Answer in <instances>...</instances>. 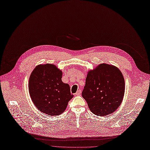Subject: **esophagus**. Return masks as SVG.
Listing matches in <instances>:
<instances>
[{
	"instance_id": "34e87169",
	"label": "esophagus",
	"mask_w": 150,
	"mask_h": 150,
	"mask_svg": "<svg viewBox=\"0 0 150 150\" xmlns=\"http://www.w3.org/2000/svg\"><path fill=\"white\" fill-rule=\"evenodd\" d=\"M81 89H79V90L77 91V92L75 93V95L76 96H80L81 94Z\"/></svg>"
}]
</instances>
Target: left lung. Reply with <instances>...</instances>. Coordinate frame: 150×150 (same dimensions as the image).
<instances>
[{
	"label": "left lung",
	"instance_id": "left-lung-1",
	"mask_svg": "<svg viewBox=\"0 0 150 150\" xmlns=\"http://www.w3.org/2000/svg\"><path fill=\"white\" fill-rule=\"evenodd\" d=\"M125 91L123 75L112 65L101 64L88 73L82 96L93 113L105 116L115 112Z\"/></svg>",
	"mask_w": 150,
	"mask_h": 150
}]
</instances>
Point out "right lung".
I'll use <instances>...</instances> for the list:
<instances>
[{"instance_id": "right-lung-1", "label": "right lung", "mask_w": 150, "mask_h": 150, "mask_svg": "<svg viewBox=\"0 0 150 150\" xmlns=\"http://www.w3.org/2000/svg\"><path fill=\"white\" fill-rule=\"evenodd\" d=\"M62 72L54 64L37 66L30 74L29 91L35 107L48 116L61 114L72 98L68 84L62 81Z\"/></svg>"}]
</instances>
